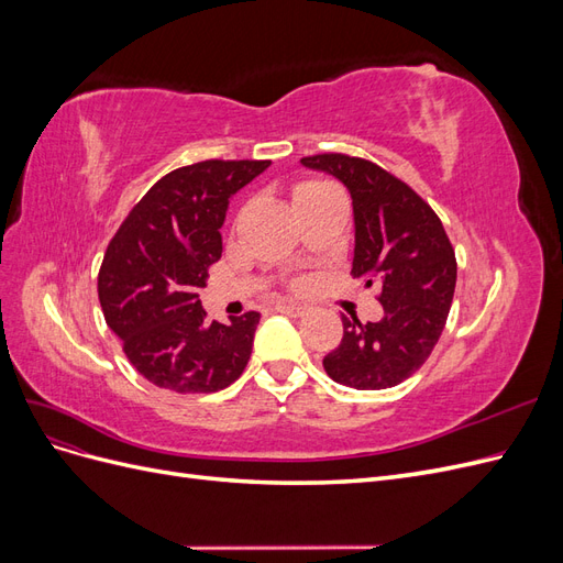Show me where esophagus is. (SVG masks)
Here are the masks:
<instances>
[{
  "label": "esophagus",
  "instance_id": "34e87169",
  "mask_svg": "<svg viewBox=\"0 0 563 563\" xmlns=\"http://www.w3.org/2000/svg\"><path fill=\"white\" fill-rule=\"evenodd\" d=\"M277 310L282 314H288V317H302V314L310 312L308 305H298V302H279Z\"/></svg>",
  "mask_w": 563,
  "mask_h": 563
}]
</instances>
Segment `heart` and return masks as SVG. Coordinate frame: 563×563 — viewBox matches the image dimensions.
I'll return each instance as SVG.
<instances>
[{"label": "heart", "instance_id": "b5f03b06", "mask_svg": "<svg viewBox=\"0 0 563 563\" xmlns=\"http://www.w3.org/2000/svg\"><path fill=\"white\" fill-rule=\"evenodd\" d=\"M329 187H333V185L331 183H323V180H302V183L296 185V190H294L296 203L312 197V195H317V192H321V190H329ZM296 286H302V282H298Z\"/></svg>", "mask_w": 563, "mask_h": 563}]
</instances>
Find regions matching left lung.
<instances>
[{
    "label": "left lung",
    "mask_w": 563,
    "mask_h": 563,
    "mask_svg": "<svg viewBox=\"0 0 563 563\" xmlns=\"http://www.w3.org/2000/svg\"><path fill=\"white\" fill-rule=\"evenodd\" d=\"M302 166L343 183L354 209L352 277L380 284L383 319L343 317V340L323 356L329 378L354 389H387L428 362L455 291V251L439 216L378 164L323 152Z\"/></svg>",
    "instance_id": "obj_1"
}]
</instances>
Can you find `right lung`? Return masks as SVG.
Here are the masks:
<instances>
[{
  "label": "right lung",
  "instance_id": "1",
  "mask_svg": "<svg viewBox=\"0 0 563 563\" xmlns=\"http://www.w3.org/2000/svg\"><path fill=\"white\" fill-rule=\"evenodd\" d=\"M269 162L207 159L150 187L106 251L98 298L133 368L178 395H209L242 376L261 314L207 321L199 288L223 253L230 197Z\"/></svg>",
  "mask_w": 563,
  "mask_h": 563
}]
</instances>
